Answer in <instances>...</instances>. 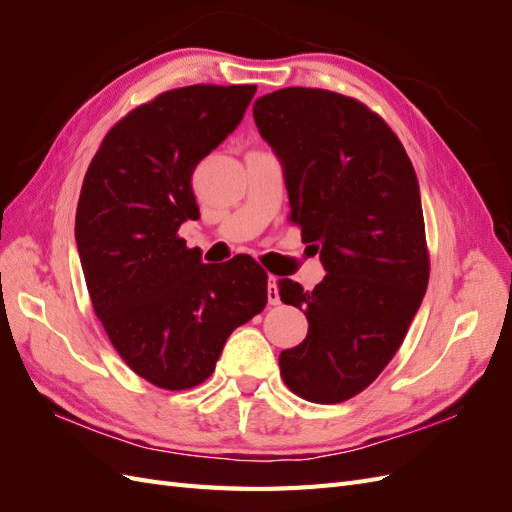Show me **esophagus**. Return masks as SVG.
Wrapping results in <instances>:
<instances>
[{
	"mask_svg": "<svg viewBox=\"0 0 512 512\" xmlns=\"http://www.w3.org/2000/svg\"><path fill=\"white\" fill-rule=\"evenodd\" d=\"M267 301H269V305H280V290H277V284H275V277L273 275H269Z\"/></svg>",
	"mask_w": 512,
	"mask_h": 512,
	"instance_id": "esophagus-1",
	"label": "esophagus"
}]
</instances>
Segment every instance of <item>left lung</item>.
Masks as SVG:
<instances>
[{"mask_svg": "<svg viewBox=\"0 0 512 512\" xmlns=\"http://www.w3.org/2000/svg\"><path fill=\"white\" fill-rule=\"evenodd\" d=\"M254 121L282 162L290 218L327 271L314 290L277 282L309 322L303 342L280 354L282 378L307 401L339 404L389 365L425 297L418 179L393 130L333 91H273L254 102Z\"/></svg>", "mask_w": 512, "mask_h": 512, "instance_id": "1", "label": "left lung"}]
</instances>
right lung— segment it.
<instances>
[{
    "label": "right lung",
    "mask_w": 512,
    "mask_h": 512,
    "mask_svg": "<svg viewBox=\"0 0 512 512\" xmlns=\"http://www.w3.org/2000/svg\"><path fill=\"white\" fill-rule=\"evenodd\" d=\"M256 85H190L134 108L104 136L76 207L96 316L134 374L168 391L205 382L228 335L267 303L250 256L205 265L179 226L198 220L196 164L235 132Z\"/></svg>",
    "instance_id": "right-lung-1"
}]
</instances>
